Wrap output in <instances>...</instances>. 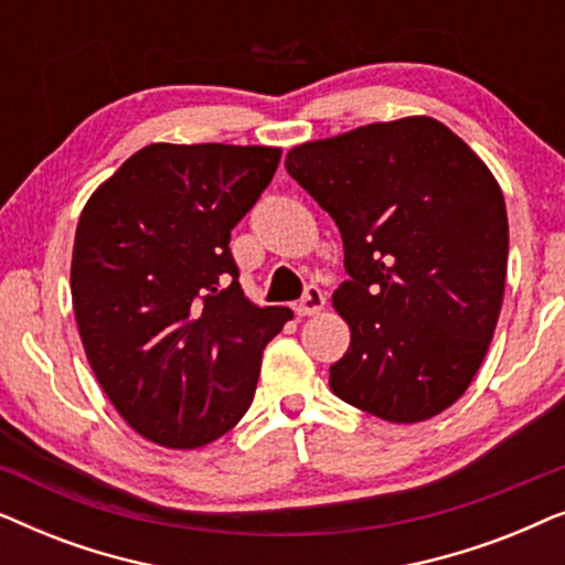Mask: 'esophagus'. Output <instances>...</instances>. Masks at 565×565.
I'll list each match as a JSON object with an SVG mask.
<instances>
[{
	"instance_id": "1",
	"label": "esophagus",
	"mask_w": 565,
	"mask_h": 565,
	"mask_svg": "<svg viewBox=\"0 0 565 565\" xmlns=\"http://www.w3.org/2000/svg\"><path fill=\"white\" fill-rule=\"evenodd\" d=\"M323 306H327V296H323V290L316 288V285H308L303 298H300L296 303V313L298 316H313V313H319Z\"/></svg>"
}]
</instances>
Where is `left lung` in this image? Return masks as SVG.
Here are the masks:
<instances>
[{
    "label": "left lung",
    "mask_w": 565,
    "mask_h": 565,
    "mask_svg": "<svg viewBox=\"0 0 565 565\" xmlns=\"http://www.w3.org/2000/svg\"><path fill=\"white\" fill-rule=\"evenodd\" d=\"M285 169L327 211L350 280V323L329 385L385 422H424L473 381L504 300L509 223L489 167L435 118L354 128L288 151Z\"/></svg>",
    "instance_id": "8db88e82"
}]
</instances>
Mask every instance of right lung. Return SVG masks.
<instances>
[{
  "instance_id": "obj_1",
  "label": "right lung",
  "mask_w": 565,
  "mask_h": 565,
  "mask_svg": "<svg viewBox=\"0 0 565 565\" xmlns=\"http://www.w3.org/2000/svg\"><path fill=\"white\" fill-rule=\"evenodd\" d=\"M277 164L269 146L151 143L84 205L76 327L107 398L151 443L192 450L234 429L292 319L244 296L228 249Z\"/></svg>"
}]
</instances>
